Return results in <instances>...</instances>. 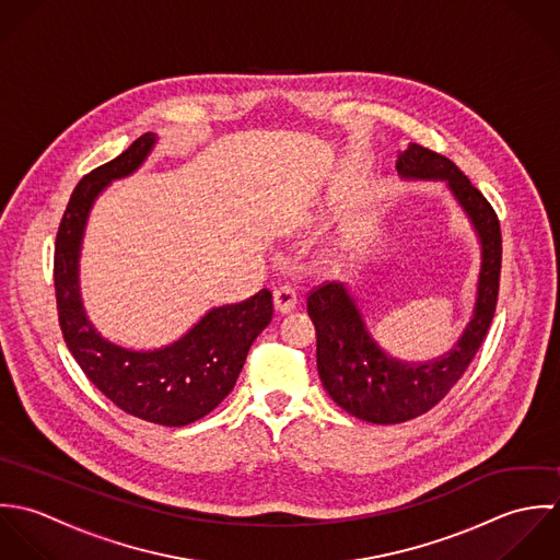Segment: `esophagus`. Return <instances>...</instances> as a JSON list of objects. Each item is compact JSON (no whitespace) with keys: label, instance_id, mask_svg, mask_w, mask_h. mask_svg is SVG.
<instances>
[{"label":"esophagus","instance_id":"obj_1","mask_svg":"<svg viewBox=\"0 0 560 560\" xmlns=\"http://www.w3.org/2000/svg\"><path fill=\"white\" fill-rule=\"evenodd\" d=\"M275 307H277V312H281V314H290L294 307H296V303H299V292H296V288L294 285H279L277 290H275Z\"/></svg>","mask_w":560,"mask_h":560}]
</instances>
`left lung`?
Here are the masks:
<instances>
[{
  "label": "left lung",
  "instance_id": "left-lung-1",
  "mask_svg": "<svg viewBox=\"0 0 560 560\" xmlns=\"http://www.w3.org/2000/svg\"><path fill=\"white\" fill-rule=\"evenodd\" d=\"M396 168L405 177L446 179L480 235L482 266L474 318L456 346L429 363H405L381 350L341 283L327 281L307 294V314L318 337L316 359L323 385L343 411L372 424L409 422L446 398L491 327L502 268L498 214L452 160L411 142Z\"/></svg>",
  "mask_w": 560,
  "mask_h": 560
}]
</instances>
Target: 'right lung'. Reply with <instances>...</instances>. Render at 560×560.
<instances>
[{
	"mask_svg": "<svg viewBox=\"0 0 560 560\" xmlns=\"http://www.w3.org/2000/svg\"><path fill=\"white\" fill-rule=\"evenodd\" d=\"M153 142V133H142L75 186L56 235V305L71 354L106 398L144 422L186 427L217 409L233 389L250 343L272 320V294L264 288L242 303L217 307L188 336L160 350H125L95 334L84 316L78 285L84 224L95 197L110 179L136 171Z\"/></svg>",
	"mask_w": 560,
	"mask_h": 560,
	"instance_id": "1",
	"label": "right lung"
}]
</instances>
